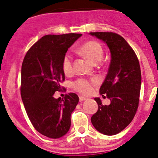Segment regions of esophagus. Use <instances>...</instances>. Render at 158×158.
I'll return each mask as SVG.
<instances>
[{"mask_svg": "<svg viewBox=\"0 0 158 158\" xmlns=\"http://www.w3.org/2000/svg\"><path fill=\"white\" fill-rule=\"evenodd\" d=\"M79 99H80V101H81V102H82V101L86 100V97H84V96H80Z\"/></svg>", "mask_w": 158, "mask_h": 158, "instance_id": "1", "label": "esophagus"}]
</instances>
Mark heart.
Listing matches in <instances>:
<instances>
[{
    "label": "heart",
    "mask_w": 158,
    "mask_h": 158,
    "mask_svg": "<svg viewBox=\"0 0 158 158\" xmlns=\"http://www.w3.org/2000/svg\"><path fill=\"white\" fill-rule=\"evenodd\" d=\"M79 53L84 54L93 63H98L103 56V48L98 42L89 40L84 42L78 49ZM62 69L65 74H70L72 72V56L69 53H66L62 60ZM95 81L83 78L77 79L72 83V88L75 91L83 95H89L93 92Z\"/></svg>",
    "instance_id": "heart-1"
}]
</instances>
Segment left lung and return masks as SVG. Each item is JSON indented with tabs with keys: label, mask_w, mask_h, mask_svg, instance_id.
<instances>
[{
	"label": "left lung",
	"mask_w": 158,
	"mask_h": 158,
	"mask_svg": "<svg viewBox=\"0 0 158 158\" xmlns=\"http://www.w3.org/2000/svg\"><path fill=\"white\" fill-rule=\"evenodd\" d=\"M92 36L102 40L110 51L111 60L100 94L110 99L103 105L99 98L98 111L91 117L93 126L104 135L117 134L126 127L135 116L139 106L141 71L133 48L123 37L113 32H94Z\"/></svg>",
	"instance_id": "obj_1"
}]
</instances>
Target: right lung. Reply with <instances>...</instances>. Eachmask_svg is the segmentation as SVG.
<instances>
[{"label":"right lung","mask_w":158,"mask_h":158,"mask_svg":"<svg viewBox=\"0 0 158 158\" xmlns=\"http://www.w3.org/2000/svg\"><path fill=\"white\" fill-rule=\"evenodd\" d=\"M81 33L46 35L27 52L22 65L21 95L30 121L38 132L52 139L64 136L79 98L70 93L64 99L53 97L65 81L63 56Z\"/></svg>","instance_id":"obj_1"}]
</instances>
